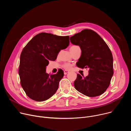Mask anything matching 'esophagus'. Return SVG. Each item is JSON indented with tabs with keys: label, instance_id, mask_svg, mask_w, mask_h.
<instances>
[{
	"label": "esophagus",
	"instance_id": "obj_1",
	"mask_svg": "<svg viewBox=\"0 0 131 131\" xmlns=\"http://www.w3.org/2000/svg\"><path fill=\"white\" fill-rule=\"evenodd\" d=\"M69 72V71H68V70H64V74H66L67 73H68Z\"/></svg>",
	"mask_w": 131,
	"mask_h": 131
}]
</instances>
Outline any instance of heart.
I'll return each mask as SVG.
<instances>
[{"instance_id":"1","label":"heart","mask_w":131,"mask_h":131,"mask_svg":"<svg viewBox=\"0 0 131 131\" xmlns=\"http://www.w3.org/2000/svg\"><path fill=\"white\" fill-rule=\"evenodd\" d=\"M78 47H78V46H76V45L72 46H71V47H70V50H73V49H75V48H78ZM63 67L64 68L66 69H70L71 67V65L70 64H69V63H65V64H64L63 65Z\"/></svg>"}]
</instances>
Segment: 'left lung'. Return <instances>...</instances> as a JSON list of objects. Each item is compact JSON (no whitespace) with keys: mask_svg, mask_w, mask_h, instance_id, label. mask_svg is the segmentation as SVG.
<instances>
[{"mask_svg":"<svg viewBox=\"0 0 131 131\" xmlns=\"http://www.w3.org/2000/svg\"><path fill=\"white\" fill-rule=\"evenodd\" d=\"M70 40L81 50L77 66L89 69L85 77L77 74L74 88L89 97L101 95L109 86L114 74L113 58L110 49L101 37L91 29L82 30L71 36Z\"/></svg>","mask_w":131,"mask_h":131,"instance_id":"left-lung-1","label":"left lung"}]
</instances>
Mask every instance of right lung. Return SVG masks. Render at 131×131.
Here are the masks:
<instances>
[{
    "label": "right lung",
    "mask_w": 131,
    "mask_h": 131,
    "mask_svg": "<svg viewBox=\"0 0 131 131\" xmlns=\"http://www.w3.org/2000/svg\"><path fill=\"white\" fill-rule=\"evenodd\" d=\"M69 44V37L50 33L36 35L23 48L20 56L18 74L21 85L31 99L42 102L52 97L59 88L64 72L50 75L46 72L49 61H55L61 50Z\"/></svg>",
    "instance_id": "1"
}]
</instances>
